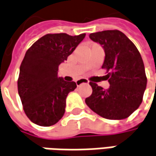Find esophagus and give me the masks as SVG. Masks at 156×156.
<instances>
[{
	"mask_svg": "<svg viewBox=\"0 0 156 156\" xmlns=\"http://www.w3.org/2000/svg\"><path fill=\"white\" fill-rule=\"evenodd\" d=\"M89 83V81L86 79V78H81V79H78L77 81H76V84L78 86L79 85H81L82 84H88Z\"/></svg>",
	"mask_w": 156,
	"mask_h": 156,
	"instance_id": "obj_1",
	"label": "esophagus"
}]
</instances>
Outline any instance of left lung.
I'll use <instances>...</instances> for the list:
<instances>
[{"mask_svg": "<svg viewBox=\"0 0 156 156\" xmlns=\"http://www.w3.org/2000/svg\"><path fill=\"white\" fill-rule=\"evenodd\" d=\"M89 37L104 48L110 87L104 90L90 82L92 93L85 103L94 112L108 119L129 117L142 102L147 77L138 49L124 33L117 30L91 33Z\"/></svg>", "mask_w": 156, "mask_h": 156, "instance_id": "obj_1", "label": "left lung"}]
</instances>
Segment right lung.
<instances>
[{"instance_id":"1","label":"right lung","mask_w":156,"mask_h":156,"mask_svg":"<svg viewBox=\"0 0 156 156\" xmlns=\"http://www.w3.org/2000/svg\"><path fill=\"white\" fill-rule=\"evenodd\" d=\"M85 34H47L26 51L17 80L24 112L35 124L55 125L64 116L66 97L75 82L58 77V66L85 38Z\"/></svg>"}]
</instances>
